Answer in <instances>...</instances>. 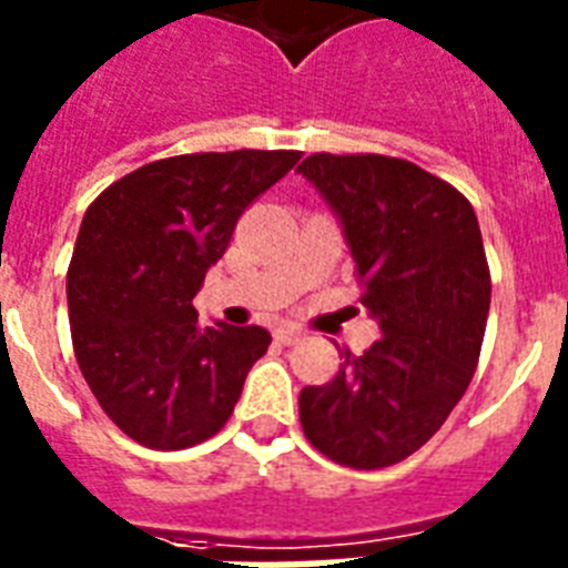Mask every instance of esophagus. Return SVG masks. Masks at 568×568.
Returning <instances> with one entry per match:
<instances>
[{
    "instance_id": "1",
    "label": "esophagus",
    "mask_w": 568,
    "mask_h": 568,
    "mask_svg": "<svg viewBox=\"0 0 568 568\" xmlns=\"http://www.w3.org/2000/svg\"><path fill=\"white\" fill-rule=\"evenodd\" d=\"M302 337H305V332H298V328H293V325H281V328H275V341L284 346L298 344Z\"/></svg>"
}]
</instances>
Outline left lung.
I'll list each match as a JSON object with an SVG mask.
<instances>
[{"label":"left lung","mask_w":568,"mask_h":568,"mask_svg":"<svg viewBox=\"0 0 568 568\" xmlns=\"http://www.w3.org/2000/svg\"><path fill=\"white\" fill-rule=\"evenodd\" d=\"M298 174L341 222L382 337L298 394L307 442L349 468L424 447L471 385L491 281L474 206L415 162L314 153Z\"/></svg>","instance_id":"left-lung-1"}]
</instances>
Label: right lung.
Listing matches in <instances>:
<instances>
[{"mask_svg": "<svg viewBox=\"0 0 568 568\" xmlns=\"http://www.w3.org/2000/svg\"><path fill=\"white\" fill-rule=\"evenodd\" d=\"M296 151L186 153L151 162L88 206L68 270L79 371L133 442L180 450L224 426L272 337L261 325L201 328L192 298L254 197Z\"/></svg>", "mask_w": 568, "mask_h": 568, "instance_id": "1", "label": "right lung"}]
</instances>
